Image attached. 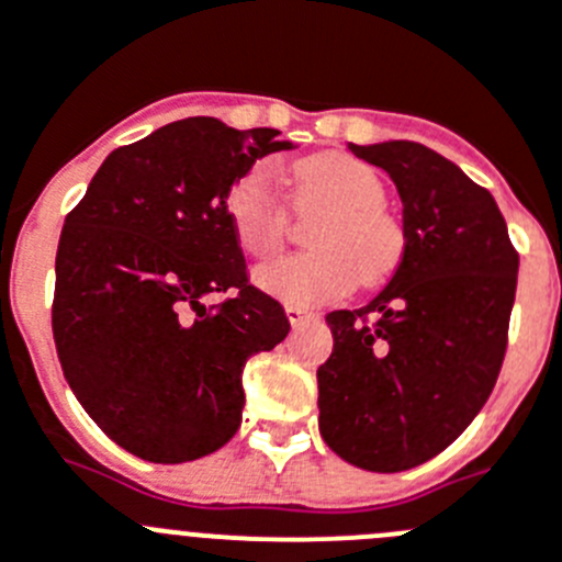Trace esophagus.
<instances>
[{"label": "esophagus", "mask_w": 562, "mask_h": 562, "mask_svg": "<svg viewBox=\"0 0 562 562\" xmlns=\"http://www.w3.org/2000/svg\"><path fill=\"white\" fill-rule=\"evenodd\" d=\"M286 317H290V323L292 326H297V323H303V321H308V317H315L312 315V312H308V308H303V306H286Z\"/></svg>", "instance_id": "obj_1"}]
</instances>
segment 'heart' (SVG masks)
Masks as SVG:
<instances>
[{"instance_id":"heart-1","label":"heart","mask_w":562,"mask_h":562,"mask_svg":"<svg viewBox=\"0 0 562 562\" xmlns=\"http://www.w3.org/2000/svg\"><path fill=\"white\" fill-rule=\"evenodd\" d=\"M382 175L351 156L326 153L295 167L297 209H326L308 231L312 254L290 256L254 272L259 290L292 306L339 301L362 284H382L404 259L406 234L384 209ZM228 214L241 250L256 259L276 254L286 236L270 164H254L228 194Z\"/></svg>"}]
</instances>
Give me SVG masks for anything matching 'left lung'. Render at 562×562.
<instances>
[{
  "instance_id": "left-lung-1",
  "label": "left lung",
  "mask_w": 562,
  "mask_h": 562,
  "mask_svg": "<svg viewBox=\"0 0 562 562\" xmlns=\"http://www.w3.org/2000/svg\"><path fill=\"white\" fill-rule=\"evenodd\" d=\"M404 203L398 270L368 306L326 315L321 435L375 473L409 471L468 429L502 370L518 254L487 189L418 142L348 144Z\"/></svg>"
}]
</instances>
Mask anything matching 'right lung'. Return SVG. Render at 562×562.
Returning <instances> with one entry per match:
<instances>
[{"label":"right lung","mask_w":562,"mask_h":562,"mask_svg":"<svg viewBox=\"0 0 562 562\" xmlns=\"http://www.w3.org/2000/svg\"><path fill=\"white\" fill-rule=\"evenodd\" d=\"M272 127L211 116L113 150L66 214L53 337L71 393L131 454L189 462L241 424V368L290 334L284 306L247 281L228 214L236 180L290 150ZM235 290L205 307L211 291Z\"/></svg>","instance_id":"add662e5"}]
</instances>
